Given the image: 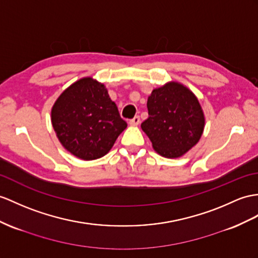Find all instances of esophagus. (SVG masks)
Returning <instances> with one entry per match:
<instances>
[{
  "label": "esophagus",
  "mask_w": 258,
  "mask_h": 258,
  "mask_svg": "<svg viewBox=\"0 0 258 258\" xmlns=\"http://www.w3.org/2000/svg\"><path fill=\"white\" fill-rule=\"evenodd\" d=\"M129 123H130L131 125H137V124H139V123H140V117H139V116H135L133 119H130V120H129Z\"/></svg>",
  "instance_id": "obj_1"
}]
</instances>
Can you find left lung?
Listing matches in <instances>:
<instances>
[{
    "label": "left lung",
    "instance_id": "1",
    "mask_svg": "<svg viewBox=\"0 0 258 258\" xmlns=\"http://www.w3.org/2000/svg\"><path fill=\"white\" fill-rule=\"evenodd\" d=\"M149 117L141 128L154 150L165 158H178L203 135L205 118L197 97L181 84L167 83L148 98Z\"/></svg>",
    "mask_w": 258,
    "mask_h": 258
}]
</instances>
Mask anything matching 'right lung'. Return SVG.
Returning <instances> with one entry per match:
<instances>
[{
	"mask_svg": "<svg viewBox=\"0 0 258 258\" xmlns=\"http://www.w3.org/2000/svg\"><path fill=\"white\" fill-rule=\"evenodd\" d=\"M51 120L62 146L87 161L104 156L127 128L107 90L92 78L75 82L61 94Z\"/></svg>",
	"mask_w": 258,
	"mask_h": 258,
	"instance_id": "add662e5",
	"label": "right lung"
}]
</instances>
